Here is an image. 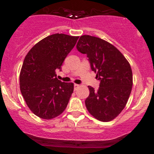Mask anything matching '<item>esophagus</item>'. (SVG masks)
Returning <instances> with one entry per match:
<instances>
[{
    "mask_svg": "<svg viewBox=\"0 0 154 154\" xmlns=\"http://www.w3.org/2000/svg\"><path fill=\"white\" fill-rule=\"evenodd\" d=\"M74 86H75V90H77L78 87H79V85L78 84H75L74 85Z\"/></svg>",
    "mask_w": 154,
    "mask_h": 154,
    "instance_id": "34e87169",
    "label": "esophagus"
}]
</instances>
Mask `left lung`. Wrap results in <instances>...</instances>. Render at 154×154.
<instances>
[{
  "instance_id": "obj_1",
  "label": "left lung",
  "mask_w": 154,
  "mask_h": 154,
  "mask_svg": "<svg viewBox=\"0 0 154 154\" xmlns=\"http://www.w3.org/2000/svg\"><path fill=\"white\" fill-rule=\"evenodd\" d=\"M77 49L87 54L91 69L100 80L97 91L88 86L90 94L85 100L86 108L95 119L111 121L122 112L131 93L132 72L130 63L116 47L96 37L81 36Z\"/></svg>"
}]
</instances>
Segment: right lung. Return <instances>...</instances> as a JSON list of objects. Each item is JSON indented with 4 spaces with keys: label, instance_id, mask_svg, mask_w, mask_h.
<instances>
[{
    "label": "right lung",
    "instance_id": "right-lung-1",
    "mask_svg": "<svg viewBox=\"0 0 154 154\" xmlns=\"http://www.w3.org/2000/svg\"><path fill=\"white\" fill-rule=\"evenodd\" d=\"M79 37L54 34L31 48L21 69L20 91L26 105L40 118L51 119L66 108L74 91V84L59 80L56 70L75 47Z\"/></svg>",
    "mask_w": 154,
    "mask_h": 154
}]
</instances>
